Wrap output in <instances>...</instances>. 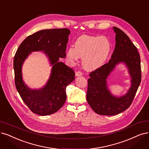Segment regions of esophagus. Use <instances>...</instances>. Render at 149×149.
Segmentation results:
<instances>
[{"instance_id": "obj_1", "label": "esophagus", "mask_w": 149, "mask_h": 149, "mask_svg": "<svg viewBox=\"0 0 149 149\" xmlns=\"http://www.w3.org/2000/svg\"><path fill=\"white\" fill-rule=\"evenodd\" d=\"M75 75H76V76H81L83 75V73H82L81 71H77V72L75 74Z\"/></svg>"}]
</instances>
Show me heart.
<instances>
[{"label":"heart","instance_id":"b5f03b06","mask_svg":"<svg viewBox=\"0 0 149 149\" xmlns=\"http://www.w3.org/2000/svg\"><path fill=\"white\" fill-rule=\"evenodd\" d=\"M110 51L111 43L107 38L83 35L77 39L74 47L68 49L66 59L70 63L74 64L79 57L83 58L84 67L94 70L105 63Z\"/></svg>","mask_w":149,"mask_h":149}]
</instances>
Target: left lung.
I'll return each instance as SVG.
<instances>
[{"label":"left lung","instance_id":"1","mask_svg":"<svg viewBox=\"0 0 149 149\" xmlns=\"http://www.w3.org/2000/svg\"><path fill=\"white\" fill-rule=\"evenodd\" d=\"M113 29L116 33V44L111 59L91 72L88 79L87 101L92 109L101 115H115L129 108L141 81V59L136 47L122 30L115 26ZM121 63L128 69L132 84L125 95L116 97L107 88L106 79L116 66Z\"/></svg>","mask_w":149,"mask_h":149}]
</instances>
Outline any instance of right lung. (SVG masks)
<instances>
[{
	"label": "right lung",
	"mask_w": 149,
	"mask_h": 149,
	"mask_svg": "<svg viewBox=\"0 0 149 149\" xmlns=\"http://www.w3.org/2000/svg\"><path fill=\"white\" fill-rule=\"evenodd\" d=\"M70 31L67 28L44 29L26 38L19 46L13 60L15 83L23 102L34 113L41 116L53 114L60 109L66 99V88L74 79V71L60 58L66 57V44ZM42 51L52 66L46 84L42 88L33 90L24 83L22 66L32 52Z\"/></svg>",
	"instance_id": "right-lung-1"
}]
</instances>
